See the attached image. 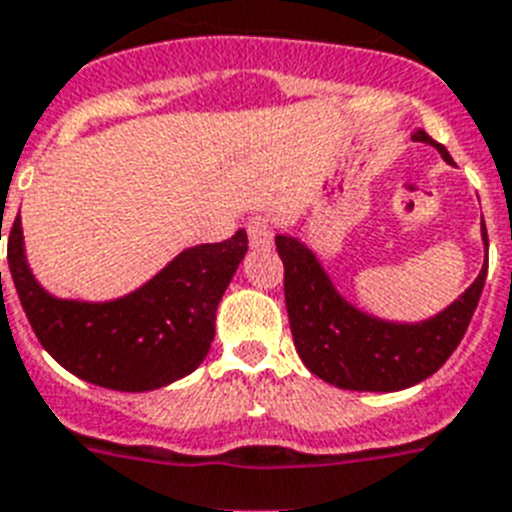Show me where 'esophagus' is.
<instances>
[{
    "label": "esophagus",
    "instance_id": "1",
    "mask_svg": "<svg viewBox=\"0 0 512 512\" xmlns=\"http://www.w3.org/2000/svg\"><path fill=\"white\" fill-rule=\"evenodd\" d=\"M247 236L252 247H270L273 244V223L265 216H252L247 221Z\"/></svg>",
    "mask_w": 512,
    "mask_h": 512
}]
</instances>
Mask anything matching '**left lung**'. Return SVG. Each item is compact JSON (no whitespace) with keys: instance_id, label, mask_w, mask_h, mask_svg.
I'll list each match as a JSON object with an SVG mask.
<instances>
[{"instance_id":"8db88e82","label":"left lung","mask_w":512,"mask_h":512,"mask_svg":"<svg viewBox=\"0 0 512 512\" xmlns=\"http://www.w3.org/2000/svg\"><path fill=\"white\" fill-rule=\"evenodd\" d=\"M414 140L435 145L453 163L445 145L427 132L416 130ZM482 236L489 247L484 223ZM276 249L283 260V294L296 351L312 375L343 390L393 393L435 375L458 349L487 278L484 265L479 278L429 320L385 322L346 302L299 239L276 236Z\"/></svg>"}]
</instances>
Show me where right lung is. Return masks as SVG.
Here are the masks:
<instances>
[{"mask_svg":"<svg viewBox=\"0 0 512 512\" xmlns=\"http://www.w3.org/2000/svg\"><path fill=\"white\" fill-rule=\"evenodd\" d=\"M244 255L247 234L239 229L226 242L184 249L122 299L75 302L38 286L20 216L7 239L12 281L41 346L80 380L124 393L163 388L200 367L216 336L218 302Z\"/></svg>","mask_w":512,"mask_h":512,"instance_id":"1","label":"right lung"}]
</instances>
